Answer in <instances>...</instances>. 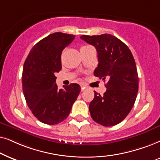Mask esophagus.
<instances>
[{"instance_id":"1","label":"esophagus","mask_w":160,"mask_h":160,"mask_svg":"<svg viewBox=\"0 0 160 160\" xmlns=\"http://www.w3.org/2000/svg\"><path fill=\"white\" fill-rule=\"evenodd\" d=\"M86 87L84 85H81V91H83L85 90V89H86Z\"/></svg>"}]
</instances>
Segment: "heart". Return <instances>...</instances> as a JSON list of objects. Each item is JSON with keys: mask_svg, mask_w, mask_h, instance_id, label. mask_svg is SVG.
Listing matches in <instances>:
<instances>
[{"mask_svg": "<svg viewBox=\"0 0 160 160\" xmlns=\"http://www.w3.org/2000/svg\"><path fill=\"white\" fill-rule=\"evenodd\" d=\"M86 47H88V46H86H86H82V48H81V49H82V48H86Z\"/></svg>", "mask_w": 160, "mask_h": 160, "instance_id": "heart-1", "label": "heart"}]
</instances>
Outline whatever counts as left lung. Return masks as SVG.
<instances>
[{
	"mask_svg": "<svg viewBox=\"0 0 160 160\" xmlns=\"http://www.w3.org/2000/svg\"><path fill=\"white\" fill-rule=\"evenodd\" d=\"M98 53L94 76L108 80L103 96L94 91L89 105L91 118L104 127L118 124L131 111L137 98L138 75L135 59L126 44L111 34L82 35Z\"/></svg>",
	"mask_w": 160,
	"mask_h": 160,
	"instance_id": "obj_1",
	"label": "left lung"
}]
</instances>
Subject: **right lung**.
<instances>
[{"instance_id": "1", "label": "right lung", "mask_w": 160, "mask_h": 160, "mask_svg": "<svg viewBox=\"0 0 160 160\" xmlns=\"http://www.w3.org/2000/svg\"><path fill=\"white\" fill-rule=\"evenodd\" d=\"M75 36L56 32L33 47L23 66L22 91L32 113L41 122L58 124L69 116L80 86L71 83L59 89L55 72L61 69V53Z\"/></svg>"}]
</instances>
